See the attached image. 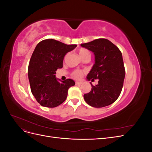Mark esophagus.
Listing matches in <instances>:
<instances>
[{"mask_svg":"<svg viewBox=\"0 0 152 152\" xmlns=\"http://www.w3.org/2000/svg\"><path fill=\"white\" fill-rule=\"evenodd\" d=\"M82 82H79V81H77V82H75V84H76V85H80V84H82Z\"/></svg>","mask_w":152,"mask_h":152,"instance_id":"obj_1","label":"esophagus"}]
</instances>
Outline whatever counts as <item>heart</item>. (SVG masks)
Returning <instances> with one entry per match:
<instances>
[{
  "instance_id": "heart-1",
  "label": "heart",
  "mask_w": 152,
  "mask_h": 152,
  "mask_svg": "<svg viewBox=\"0 0 152 152\" xmlns=\"http://www.w3.org/2000/svg\"><path fill=\"white\" fill-rule=\"evenodd\" d=\"M88 53H89V52L87 50H86L85 49H81L79 50V55L80 57H82V56H83L84 55H85L86 54ZM82 72L80 70H75L72 73V76L74 77L75 79H80V78L82 77Z\"/></svg>"
}]
</instances>
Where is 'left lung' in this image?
<instances>
[{
    "label": "left lung",
    "mask_w": 152,
    "mask_h": 152,
    "mask_svg": "<svg viewBox=\"0 0 152 152\" xmlns=\"http://www.w3.org/2000/svg\"><path fill=\"white\" fill-rule=\"evenodd\" d=\"M93 52L94 64L87 75V80L98 79L89 93L84 94L86 102L95 108H102L114 103L120 96L125 78V68L121 50L108 39H98L81 44Z\"/></svg>",
    "instance_id": "1"
}]
</instances>
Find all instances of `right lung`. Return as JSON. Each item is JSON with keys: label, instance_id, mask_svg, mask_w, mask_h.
<instances>
[{"label": "right lung", "instance_id": "1", "mask_svg": "<svg viewBox=\"0 0 152 152\" xmlns=\"http://www.w3.org/2000/svg\"><path fill=\"white\" fill-rule=\"evenodd\" d=\"M77 45H67L54 39H45L35 47L30 60L28 75L32 94L42 107H56L65 102L73 80L61 81L56 71L63 67L65 54Z\"/></svg>", "mask_w": 152, "mask_h": 152}]
</instances>
